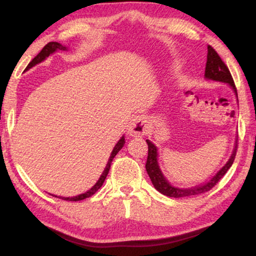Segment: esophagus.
<instances>
[{
  "label": "esophagus",
  "instance_id": "esophagus-1",
  "mask_svg": "<svg viewBox=\"0 0 256 256\" xmlns=\"http://www.w3.org/2000/svg\"><path fill=\"white\" fill-rule=\"evenodd\" d=\"M146 118L144 115H134L128 126V132L132 136H142L146 132Z\"/></svg>",
  "mask_w": 256,
  "mask_h": 256
}]
</instances>
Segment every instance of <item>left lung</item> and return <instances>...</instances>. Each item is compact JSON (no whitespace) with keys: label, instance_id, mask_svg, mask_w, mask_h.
I'll return each mask as SVG.
<instances>
[{"label":"left lung","instance_id":"1","mask_svg":"<svg viewBox=\"0 0 256 256\" xmlns=\"http://www.w3.org/2000/svg\"><path fill=\"white\" fill-rule=\"evenodd\" d=\"M205 78L208 80H213V82L228 84V85L232 87V90H234V93H236V96L238 98L236 87L234 85V80L232 78V76H230L228 68H227L225 62L222 60V58L219 57V54H216L214 48L210 46V45L208 46V62H206L205 68ZM146 144H148V158H146V170L149 174L150 180H152V183L157 191L160 192V194L164 196L172 198L190 197V196L205 194V192L211 190V188L222 180L224 174L227 172V170L232 166L238 149V143L236 142V146H234L233 154L232 156H230V158L228 160V162H227L225 166L216 172V176L213 177L211 180H208V183L188 188H180L172 186V185L166 180V177L163 176L162 171H160L158 166V162H157L158 154H157L156 146L150 142L149 140H146Z\"/></svg>","mask_w":256,"mask_h":256}]
</instances>
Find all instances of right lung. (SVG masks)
Listing matches in <instances>:
<instances>
[{"instance_id":"1","label":"right lung","mask_w":256,"mask_h":256,"mask_svg":"<svg viewBox=\"0 0 256 256\" xmlns=\"http://www.w3.org/2000/svg\"><path fill=\"white\" fill-rule=\"evenodd\" d=\"M57 50L64 51V50H68V48H66V46H62L60 43H57V42H50V43H48L43 48H42V51L40 52V54H38L36 57H34L32 60L29 62V65L26 66V70H29V68H32V66L40 64V62L45 60V59H46L48 56H50L51 54H54V52H56ZM124 144V136H122V138L118 140V142L116 143V144H115L113 152H112V154H110V160H108V163H107L106 168H104L102 174H101L99 180L96 182V185H94L92 188H90V190L85 192V194L76 196V197H59V198L64 199V200H68V202H79V200H82V199L88 198V197H90V196H93L94 194H96V192L99 190L101 186H102L104 182V180H106L108 172H110L112 160H114V157L116 156V154L122 149ZM52 196H54V194H52ZM56 197H57V196H56Z\"/></svg>"}]
</instances>
